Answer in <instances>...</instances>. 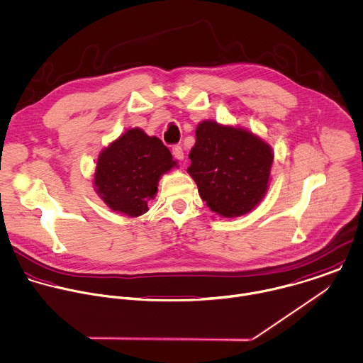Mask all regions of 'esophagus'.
I'll use <instances>...</instances> for the list:
<instances>
[{"instance_id":"34e87169","label":"esophagus","mask_w":363,"mask_h":363,"mask_svg":"<svg viewBox=\"0 0 363 363\" xmlns=\"http://www.w3.org/2000/svg\"><path fill=\"white\" fill-rule=\"evenodd\" d=\"M172 153H173V156H174L177 160H183V159H184V153H183L182 146H173Z\"/></svg>"}]
</instances>
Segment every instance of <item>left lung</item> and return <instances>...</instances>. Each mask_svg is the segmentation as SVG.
Here are the masks:
<instances>
[{"mask_svg":"<svg viewBox=\"0 0 363 363\" xmlns=\"http://www.w3.org/2000/svg\"><path fill=\"white\" fill-rule=\"evenodd\" d=\"M189 157L200 197L221 217L248 214L268 191L274 152L244 128L200 122Z\"/></svg>","mask_w":363,"mask_h":363,"instance_id":"1","label":"left lung"}]
</instances>
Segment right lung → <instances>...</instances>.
I'll return each instance as SVG.
<instances>
[{
	"label": "right lung",
	"mask_w": 363,
	"mask_h": 363,
	"mask_svg": "<svg viewBox=\"0 0 363 363\" xmlns=\"http://www.w3.org/2000/svg\"><path fill=\"white\" fill-rule=\"evenodd\" d=\"M177 167L170 150L156 136L133 128L105 147L96 162L94 186L113 211L128 217L145 214L163 174Z\"/></svg>",
	"instance_id": "add662e5"
}]
</instances>
